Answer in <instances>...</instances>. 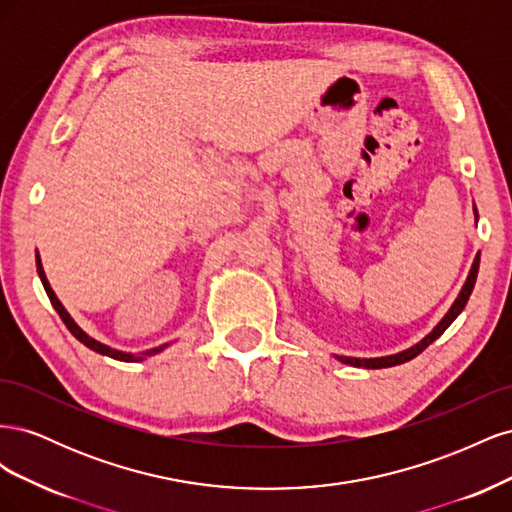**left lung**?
Returning a JSON list of instances; mask_svg holds the SVG:
<instances>
[{
	"instance_id": "8db88e82",
	"label": "left lung",
	"mask_w": 512,
	"mask_h": 512,
	"mask_svg": "<svg viewBox=\"0 0 512 512\" xmlns=\"http://www.w3.org/2000/svg\"><path fill=\"white\" fill-rule=\"evenodd\" d=\"M476 211V209H474ZM478 262H480V256H476V260H474V265H472V271H470V275H468V280H466V284H463V288H461V292H459V297H457V301L453 303V307L448 309V314L442 318V322L438 324L436 329H433L421 344H416L414 348H410V350H406V352H399V354H393V356H382V359H350V356H339V361L342 363H348V365H354V367H367V369H380V367H393V365H401V363H406V361H410V359H414V356H418L421 354L429 344H433L436 342V339L451 327V322L463 312V307H466V303H468V299H470V294H472V288H474V282H476V273H478Z\"/></svg>"
}]
</instances>
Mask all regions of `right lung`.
<instances>
[{"label": "right lung", "instance_id": "right-lung-1", "mask_svg": "<svg viewBox=\"0 0 512 512\" xmlns=\"http://www.w3.org/2000/svg\"><path fill=\"white\" fill-rule=\"evenodd\" d=\"M36 267H38V275H40V280H42V286H44V290H46V294H49V299H51V305L55 307V312L59 314V318L64 320V324L68 327V331L79 339L81 344H85L87 348H91V350H96V352H100V354H106V356H111V359H117V361H143L145 356H151V354H156V352H160L162 348H153V350H147V352H141V354H126V352H119V350H113V348H108V346H102L100 342H96V339H91L87 333H83L79 327H76L74 324V320L68 316V312L64 307H61V303L57 301V297H55V292L51 290V286H49V282H46V277H44V271H42V265H40V258L36 256Z\"/></svg>", "mask_w": 512, "mask_h": 512}]
</instances>
